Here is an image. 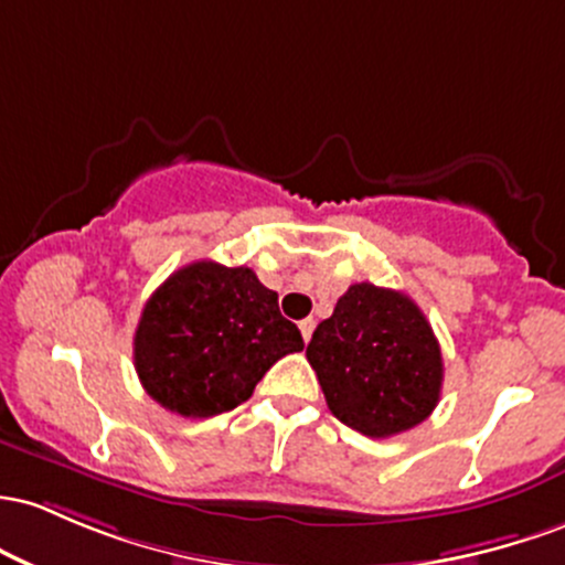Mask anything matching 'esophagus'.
<instances>
[{"label": "esophagus", "instance_id": "esophagus-1", "mask_svg": "<svg viewBox=\"0 0 565 565\" xmlns=\"http://www.w3.org/2000/svg\"><path fill=\"white\" fill-rule=\"evenodd\" d=\"M299 328H301L303 341H309V339H312V331H315V320H312V317H307V320L299 322Z\"/></svg>", "mask_w": 565, "mask_h": 565}]
</instances>
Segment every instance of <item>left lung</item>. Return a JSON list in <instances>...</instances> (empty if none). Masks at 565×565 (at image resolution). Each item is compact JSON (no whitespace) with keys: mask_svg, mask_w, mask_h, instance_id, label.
<instances>
[{"mask_svg":"<svg viewBox=\"0 0 565 565\" xmlns=\"http://www.w3.org/2000/svg\"><path fill=\"white\" fill-rule=\"evenodd\" d=\"M328 408L367 437L427 419L440 401L443 354L433 326L401 290L350 285L307 347Z\"/></svg>","mask_w":565,"mask_h":565,"instance_id":"left-lung-1","label":"left lung"}]
</instances>
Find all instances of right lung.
Listing matches in <instances>:
<instances>
[{
    "instance_id": "right-lung-1",
    "label": "right lung",
    "mask_w": 565,
    "mask_h": 565,
    "mask_svg": "<svg viewBox=\"0 0 565 565\" xmlns=\"http://www.w3.org/2000/svg\"><path fill=\"white\" fill-rule=\"evenodd\" d=\"M301 331L248 266L194 262L146 301L132 339L143 390L162 408L207 419L245 403Z\"/></svg>"
}]
</instances>
